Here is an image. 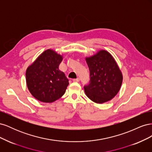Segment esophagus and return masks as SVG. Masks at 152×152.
<instances>
[{
	"label": "esophagus",
	"instance_id": "esophagus-1",
	"mask_svg": "<svg viewBox=\"0 0 152 152\" xmlns=\"http://www.w3.org/2000/svg\"><path fill=\"white\" fill-rule=\"evenodd\" d=\"M73 82H79L80 81V79H79V78H77V79H73Z\"/></svg>",
	"mask_w": 152,
	"mask_h": 152
}]
</instances>
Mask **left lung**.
I'll use <instances>...</instances> for the list:
<instances>
[{"instance_id":"8db88e82","label":"left lung","mask_w":152,"mask_h":152,"mask_svg":"<svg viewBox=\"0 0 152 152\" xmlns=\"http://www.w3.org/2000/svg\"><path fill=\"white\" fill-rule=\"evenodd\" d=\"M90 72V80L84 88L86 96L96 103L108 102L121 89L122 75L116 61L108 52L99 50L86 58Z\"/></svg>"}]
</instances>
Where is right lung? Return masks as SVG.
<instances>
[{
  "mask_svg": "<svg viewBox=\"0 0 152 152\" xmlns=\"http://www.w3.org/2000/svg\"><path fill=\"white\" fill-rule=\"evenodd\" d=\"M62 59L61 55L48 49L27 68V87L40 102L52 103L65 94L69 82L64 72L59 70Z\"/></svg>",
  "mask_w": 152,
  "mask_h": 152,
  "instance_id": "add662e5",
  "label": "right lung"
}]
</instances>
